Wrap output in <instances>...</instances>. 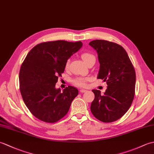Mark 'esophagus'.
Masks as SVG:
<instances>
[{
    "mask_svg": "<svg viewBox=\"0 0 154 154\" xmlns=\"http://www.w3.org/2000/svg\"><path fill=\"white\" fill-rule=\"evenodd\" d=\"M80 91L81 93H86L87 91V90H85V89H80V91Z\"/></svg>",
    "mask_w": 154,
    "mask_h": 154,
    "instance_id": "1",
    "label": "esophagus"
}]
</instances>
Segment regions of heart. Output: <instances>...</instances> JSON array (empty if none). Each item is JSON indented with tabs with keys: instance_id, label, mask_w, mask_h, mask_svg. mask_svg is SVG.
<instances>
[{
	"instance_id": "b5f03b06",
	"label": "heart",
	"mask_w": 154,
	"mask_h": 154,
	"mask_svg": "<svg viewBox=\"0 0 154 154\" xmlns=\"http://www.w3.org/2000/svg\"><path fill=\"white\" fill-rule=\"evenodd\" d=\"M81 58L83 60V61L87 64L88 62H89L90 60H92V59H94V55L93 54H91L90 53H88V52H85V53H83L81 55ZM69 66V63L67 62L66 64H65V68H68ZM89 79L88 78H84V77H77L75 78L73 80V83L75 85V86L77 87H85L87 85V83L89 82Z\"/></svg>"
}]
</instances>
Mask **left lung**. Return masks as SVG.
<instances>
[{
    "instance_id": "obj_1",
    "label": "left lung",
    "mask_w": 154,
    "mask_h": 154,
    "mask_svg": "<svg viewBox=\"0 0 154 154\" xmlns=\"http://www.w3.org/2000/svg\"><path fill=\"white\" fill-rule=\"evenodd\" d=\"M89 45L98 54L100 69L98 79L107 84L104 94L94 89V99L91 110L94 116L103 122L120 119L132 103L135 94L136 72L126 50L114 42L95 40Z\"/></svg>"
}]
</instances>
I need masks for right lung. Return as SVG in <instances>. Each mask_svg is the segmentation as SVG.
Instances as JSON below:
<instances>
[{"mask_svg": "<svg viewBox=\"0 0 154 154\" xmlns=\"http://www.w3.org/2000/svg\"><path fill=\"white\" fill-rule=\"evenodd\" d=\"M82 45L81 41L42 42L27 54L20 69V91L26 106L38 119L54 123L68 112L78 90L68 86L61 92L55 86L68 59Z\"/></svg>", "mask_w": 154, "mask_h": 154, "instance_id": "obj_1", "label": "right lung"}]
</instances>
